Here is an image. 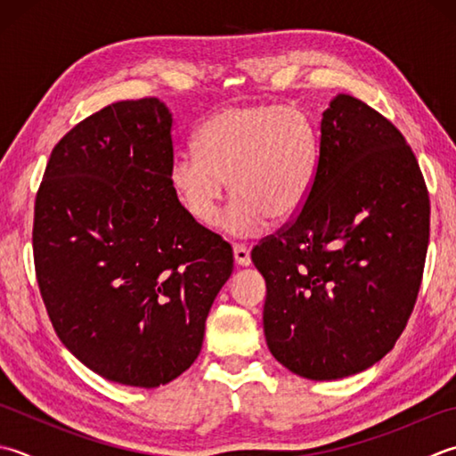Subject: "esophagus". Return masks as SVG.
<instances>
[{
  "label": "esophagus",
  "mask_w": 456,
  "mask_h": 456,
  "mask_svg": "<svg viewBox=\"0 0 456 456\" xmlns=\"http://www.w3.org/2000/svg\"><path fill=\"white\" fill-rule=\"evenodd\" d=\"M233 256L239 266H248L251 265V251L245 245H235L233 247Z\"/></svg>",
  "instance_id": "esophagus-1"
}]
</instances>
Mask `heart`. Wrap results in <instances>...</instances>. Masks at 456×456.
Masks as SVG:
<instances>
[{
    "instance_id": "obj_1",
    "label": "heart",
    "mask_w": 456,
    "mask_h": 456,
    "mask_svg": "<svg viewBox=\"0 0 456 456\" xmlns=\"http://www.w3.org/2000/svg\"><path fill=\"white\" fill-rule=\"evenodd\" d=\"M195 150L175 151L169 162L172 185L183 209L200 225H216L230 180L237 200L223 227L251 237L302 209L318 175V132L297 106H229L205 120Z\"/></svg>"
}]
</instances>
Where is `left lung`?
Here are the masks:
<instances>
[{"instance_id": "1", "label": "left lung", "mask_w": 456, "mask_h": 456, "mask_svg": "<svg viewBox=\"0 0 456 456\" xmlns=\"http://www.w3.org/2000/svg\"><path fill=\"white\" fill-rule=\"evenodd\" d=\"M429 191L386 116L338 94L320 122L318 175L251 258L265 276V338L297 376L342 379L379 362L411 316L429 245Z\"/></svg>"}]
</instances>
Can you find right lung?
I'll return each instance as SVG.
<instances>
[{"label": "right lung", "instance_id": "1", "mask_svg": "<svg viewBox=\"0 0 456 456\" xmlns=\"http://www.w3.org/2000/svg\"><path fill=\"white\" fill-rule=\"evenodd\" d=\"M174 118L158 98L88 116L53 148L35 198L41 298L67 350L132 387L190 368L233 251L169 185Z\"/></svg>", "mask_w": 456, "mask_h": 456}]
</instances>
